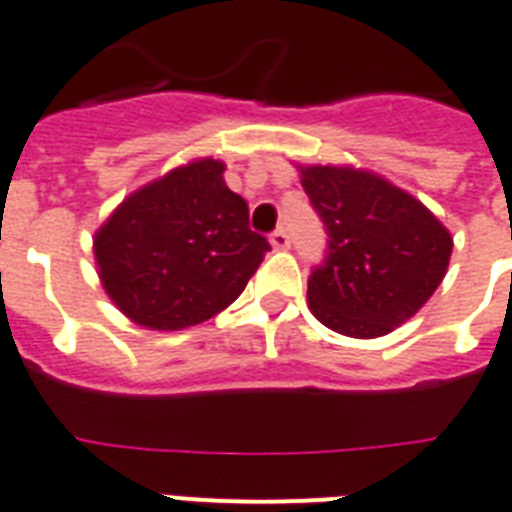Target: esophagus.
I'll use <instances>...</instances> for the list:
<instances>
[{
	"instance_id": "34e87169",
	"label": "esophagus",
	"mask_w": 512,
	"mask_h": 512,
	"mask_svg": "<svg viewBox=\"0 0 512 512\" xmlns=\"http://www.w3.org/2000/svg\"><path fill=\"white\" fill-rule=\"evenodd\" d=\"M268 241H271V246H274V249H287V246H290V236H287L285 227H279V230H274Z\"/></svg>"
}]
</instances>
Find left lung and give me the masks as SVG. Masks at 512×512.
<instances>
[{
  "label": "left lung",
  "instance_id": "8db88e82",
  "mask_svg": "<svg viewBox=\"0 0 512 512\" xmlns=\"http://www.w3.org/2000/svg\"><path fill=\"white\" fill-rule=\"evenodd\" d=\"M295 168L328 230V257L306 290L314 317L352 339H377L407 323L448 274V227L380 173Z\"/></svg>",
  "mask_w": 512,
  "mask_h": 512
}]
</instances>
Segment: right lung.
Here are the masks:
<instances>
[{
	"label": "right lung",
	"instance_id": "right-lung-1",
	"mask_svg": "<svg viewBox=\"0 0 512 512\" xmlns=\"http://www.w3.org/2000/svg\"><path fill=\"white\" fill-rule=\"evenodd\" d=\"M225 162L198 157L143 184L94 233L102 290L127 320L181 331L244 293L271 249L249 230L246 200L225 184Z\"/></svg>",
	"mask_w": 512,
	"mask_h": 512
}]
</instances>
